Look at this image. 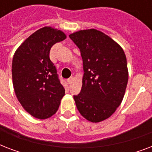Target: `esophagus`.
Instances as JSON below:
<instances>
[{"label":"esophagus","mask_w":152,"mask_h":152,"mask_svg":"<svg viewBox=\"0 0 152 152\" xmlns=\"http://www.w3.org/2000/svg\"><path fill=\"white\" fill-rule=\"evenodd\" d=\"M73 80H74L73 76H71L70 78H69L68 80H67V81H68V83H69V84H72V83L73 82Z\"/></svg>","instance_id":"34e87169"}]
</instances>
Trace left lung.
<instances>
[{"label": "left lung", "mask_w": 152, "mask_h": 152, "mask_svg": "<svg viewBox=\"0 0 152 152\" xmlns=\"http://www.w3.org/2000/svg\"><path fill=\"white\" fill-rule=\"evenodd\" d=\"M80 49L83 59V85L74 95L79 112L91 122H99L113 114L122 101L129 73L122 48L95 29L69 35Z\"/></svg>", "instance_id": "left-lung-1"}]
</instances>
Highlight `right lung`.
<instances>
[{
	"label": "right lung",
	"instance_id": "obj_1",
	"mask_svg": "<svg viewBox=\"0 0 152 152\" xmlns=\"http://www.w3.org/2000/svg\"><path fill=\"white\" fill-rule=\"evenodd\" d=\"M66 35L50 27L29 36L15 51L12 64L13 87L27 112L39 119L50 118L59 108L65 93L50 51Z\"/></svg>",
	"mask_w": 152,
	"mask_h": 152
}]
</instances>
